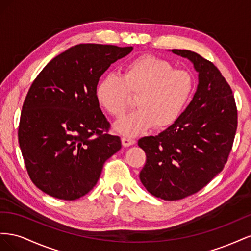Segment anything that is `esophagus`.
Returning a JSON list of instances; mask_svg holds the SVG:
<instances>
[{"instance_id":"34e87169","label":"esophagus","mask_w":251,"mask_h":251,"mask_svg":"<svg viewBox=\"0 0 251 251\" xmlns=\"http://www.w3.org/2000/svg\"><path fill=\"white\" fill-rule=\"evenodd\" d=\"M121 142H123V146L124 147L127 148V147H130V146H133V144L135 143V140L133 138H131V137H123V138H121Z\"/></svg>"}]
</instances>
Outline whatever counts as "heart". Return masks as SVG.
Segmentation results:
<instances>
[{
	"label": "heart",
	"instance_id": "b5f03b06",
	"mask_svg": "<svg viewBox=\"0 0 251 251\" xmlns=\"http://www.w3.org/2000/svg\"><path fill=\"white\" fill-rule=\"evenodd\" d=\"M196 90L194 75L184 69H174L168 60L154 55H141L128 62L121 76L109 73L98 81L95 98L98 105L119 118L136 97V110L119 120L115 130L136 136L151 127L165 130L184 113Z\"/></svg>",
	"mask_w": 251,
	"mask_h": 251
}]
</instances>
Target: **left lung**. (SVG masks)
I'll return each instance as SVG.
<instances>
[{
    "mask_svg": "<svg viewBox=\"0 0 251 251\" xmlns=\"http://www.w3.org/2000/svg\"><path fill=\"white\" fill-rule=\"evenodd\" d=\"M172 52L194 64L199 73L198 88L176 124L138 140L147 155L141 183L149 193L168 201L196 194L223 170L238 126L232 90L218 68L196 52Z\"/></svg>",
    "mask_w": 251,
    "mask_h": 251,
    "instance_id": "obj_1",
    "label": "left lung"
}]
</instances>
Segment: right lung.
I'll return each instance as SVG.
<instances>
[{"label":"right lung","instance_id":"right-lung-1","mask_svg":"<svg viewBox=\"0 0 251 251\" xmlns=\"http://www.w3.org/2000/svg\"><path fill=\"white\" fill-rule=\"evenodd\" d=\"M133 47L79 44L46 65L23 103L19 143L30 179L41 191L72 201L97 183L121 149L95 98L105 70Z\"/></svg>","mask_w":251,"mask_h":251}]
</instances>
